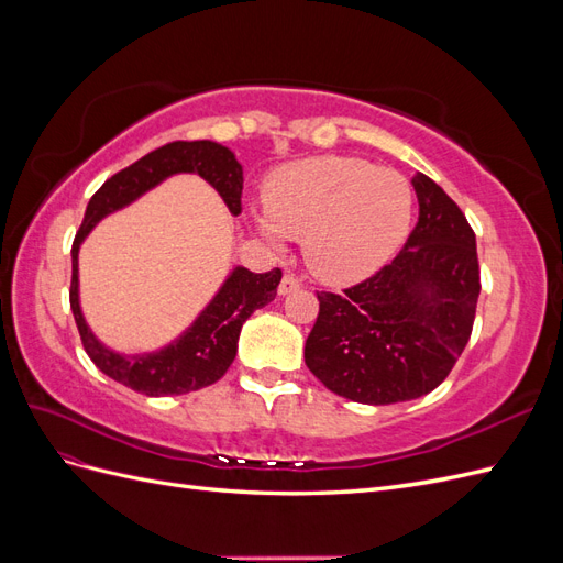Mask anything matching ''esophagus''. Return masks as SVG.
Instances as JSON below:
<instances>
[{
    "label": "esophagus",
    "instance_id": "obj_1",
    "mask_svg": "<svg viewBox=\"0 0 563 563\" xmlns=\"http://www.w3.org/2000/svg\"><path fill=\"white\" fill-rule=\"evenodd\" d=\"M296 288H300V282H298V277H296V275H284V277H282V284H279V296H288V294H294Z\"/></svg>",
    "mask_w": 563,
    "mask_h": 563
}]
</instances>
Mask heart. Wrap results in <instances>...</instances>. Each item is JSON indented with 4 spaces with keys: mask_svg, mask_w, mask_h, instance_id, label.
<instances>
[{
    "mask_svg": "<svg viewBox=\"0 0 563 563\" xmlns=\"http://www.w3.org/2000/svg\"><path fill=\"white\" fill-rule=\"evenodd\" d=\"M413 201V185L397 168L314 157L272 174L255 225L269 242L302 240L305 263L319 279L350 284L399 251L411 230Z\"/></svg>",
    "mask_w": 563,
    "mask_h": 563,
    "instance_id": "obj_1",
    "label": "heart"
}]
</instances>
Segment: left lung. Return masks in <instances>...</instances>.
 Wrapping results in <instances>:
<instances>
[{"instance_id": "1", "label": "left lung", "mask_w": 563, "mask_h": 563, "mask_svg": "<svg viewBox=\"0 0 563 563\" xmlns=\"http://www.w3.org/2000/svg\"><path fill=\"white\" fill-rule=\"evenodd\" d=\"M413 187L418 223L395 258L343 294L317 291L305 364L338 397L380 406L428 395L472 335L482 291L474 230L432 178L418 172Z\"/></svg>"}]
</instances>
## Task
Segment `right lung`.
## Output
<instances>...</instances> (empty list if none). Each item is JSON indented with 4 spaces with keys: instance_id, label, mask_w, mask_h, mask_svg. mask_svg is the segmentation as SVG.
<instances>
[{
    "instance_id": "1",
    "label": "right lung",
    "mask_w": 563,
    "mask_h": 563,
    "mask_svg": "<svg viewBox=\"0 0 563 563\" xmlns=\"http://www.w3.org/2000/svg\"><path fill=\"white\" fill-rule=\"evenodd\" d=\"M192 172L216 187L234 216L242 213L244 176L242 164L234 159L232 152L211 141H174L152 150L150 155L122 168L100 185L89 201L81 228L73 242L70 308L81 335V345L106 376L147 397L187 395V391L201 389L223 378L234 362L236 340H240L244 321L253 310H261L269 300H275L282 282L279 267L265 272V275L236 267L192 327L176 343L159 352L124 356L98 343L79 310V244L100 218L126 207L164 178Z\"/></svg>"
}]
</instances>
